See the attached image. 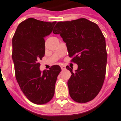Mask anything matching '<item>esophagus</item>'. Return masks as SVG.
I'll use <instances>...</instances> for the list:
<instances>
[{"label": "esophagus", "instance_id": "34e87169", "mask_svg": "<svg viewBox=\"0 0 121 121\" xmlns=\"http://www.w3.org/2000/svg\"><path fill=\"white\" fill-rule=\"evenodd\" d=\"M60 67H61L62 70H64L65 69V67L64 65H60Z\"/></svg>", "mask_w": 121, "mask_h": 121}]
</instances>
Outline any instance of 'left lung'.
<instances>
[{
    "mask_svg": "<svg viewBox=\"0 0 121 121\" xmlns=\"http://www.w3.org/2000/svg\"><path fill=\"white\" fill-rule=\"evenodd\" d=\"M66 44L69 56L78 65L76 72L67 65V82L72 99L85 103L94 99L104 83L106 71V40L97 24L84 18L59 22L53 31Z\"/></svg>",
    "mask_w": 121,
    "mask_h": 121,
    "instance_id": "1",
    "label": "left lung"
}]
</instances>
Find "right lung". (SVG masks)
<instances>
[{
  "label": "right lung",
  "mask_w": 121,
  "mask_h": 121,
  "mask_svg": "<svg viewBox=\"0 0 121 121\" xmlns=\"http://www.w3.org/2000/svg\"><path fill=\"white\" fill-rule=\"evenodd\" d=\"M56 24L29 18L19 24L12 38L15 77L24 95L34 104H46L52 99L61 71L55 65L42 72L39 62L45 54L44 37L51 34Z\"/></svg>",
  "instance_id": "1"
}]
</instances>
